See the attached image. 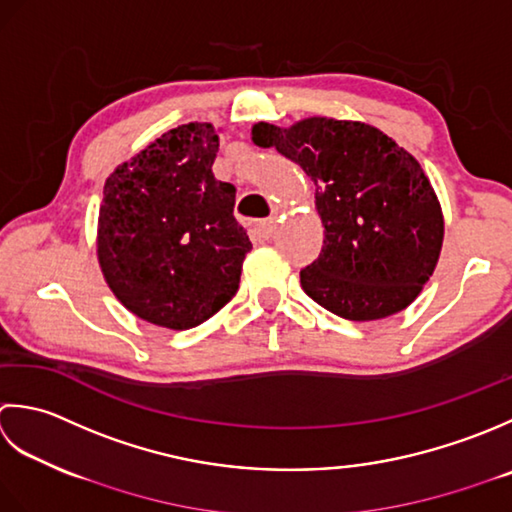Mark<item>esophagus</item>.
Listing matches in <instances>:
<instances>
[{
	"label": "esophagus",
	"instance_id": "1",
	"mask_svg": "<svg viewBox=\"0 0 512 512\" xmlns=\"http://www.w3.org/2000/svg\"><path fill=\"white\" fill-rule=\"evenodd\" d=\"M258 234L269 241L271 236L276 234V218H265V221L258 223Z\"/></svg>",
	"mask_w": 512,
	"mask_h": 512
}]
</instances>
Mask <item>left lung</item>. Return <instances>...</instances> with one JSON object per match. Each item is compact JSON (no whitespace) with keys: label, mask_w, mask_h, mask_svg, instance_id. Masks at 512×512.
I'll return each instance as SVG.
<instances>
[{"label":"left lung","mask_w":512,"mask_h":512,"mask_svg":"<svg viewBox=\"0 0 512 512\" xmlns=\"http://www.w3.org/2000/svg\"><path fill=\"white\" fill-rule=\"evenodd\" d=\"M252 141L316 185L325 245L300 271L307 296L356 322L398 314L420 296L440 260L444 214L413 154L369 123L329 117L289 128L260 121Z\"/></svg>","instance_id":"obj_1"}]
</instances>
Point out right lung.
Here are the masks:
<instances>
[{
  "instance_id": "obj_1",
  "label": "right lung",
  "mask_w": 512,
  "mask_h": 512,
  "mask_svg": "<svg viewBox=\"0 0 512 512\" xmlns=\"http://www.w3.org/2000/svg\"><path fill=\"white\" fill-rule=\"evenodd\" d=\"M218 132L185 123L121 163L103 185L101 274L121 305L156 327L201 325L234 298L252 243L236 190L214 179Z\"/></svg>"
}]
</instances>
